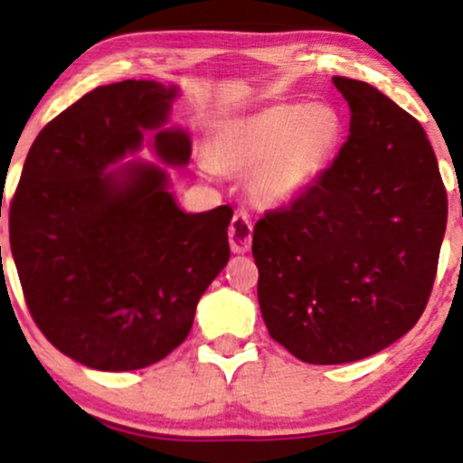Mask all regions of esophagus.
I'll list each match as a JSON object with an SVG mask.
<instances>
[{
    "label": "esophagus",
    "instance_id": "34e87169",
    "mask_svg": "<svg viewBox=\"0 0 463 463\" xmlns=\"http://www.w3.org/2000/svg\"><path fill=\"white\" fill-rule=\"evenodd\" d=\"M228 241H231V250L237 254L248 252L252 246V220L246 211H235L231 220V228H228Z\"/></svg>",
    "mask_w": 463,
    "mask_h": 463
}]
</instances>
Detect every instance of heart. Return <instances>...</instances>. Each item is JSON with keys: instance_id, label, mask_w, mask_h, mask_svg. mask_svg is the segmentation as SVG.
Wrapping results in <instances>:
<instances>
[{"instance_id": "heart-1", "label": "heart", "mask_w": 463, "mask_h": 463, "mask_svg": "<svg viewBox=\"0 0 463 463\" xmlns=\"http://www.w3.org/2000/svg\"><path fill=\"white\" fill-rule=\"evenodd\" d=\"M342 139L344 121L333 106L274 104L222 126L206 167L252 171L254 198L261 204H287L331 167Z\"/></svg>"}]
</instances>
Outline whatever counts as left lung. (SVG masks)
Here are the masks:
<instances>
[{
    "label": "left lung",
    "mask_w": 463,
    "mask_h": 463,
    "mask_svg": "<svg viewBox=\"0 0 463 463\" xmlns=\"http://www.w3.org/2000/svg\"><path fill=\"white\" fill-rule=\"evenodd\" d=\"M333 82L350 106L346 143L252 235L269 337L313 365L370 357L413 328L446 231V189L418 119L368 82Z\"/></svg>",
    "instance_id": "left-lung-1"
}]
</instances>
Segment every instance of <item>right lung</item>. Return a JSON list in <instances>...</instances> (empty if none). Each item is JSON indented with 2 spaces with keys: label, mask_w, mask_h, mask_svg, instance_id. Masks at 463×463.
<instances>
[{
  "label": "right lung",
  "mask_w": 463,
  "mask_h": 463,
  "mask_svg": "<svg viewBox=\"0 0 463 463\" xmlns=\"http://www.w3.org/2000/svg\"><path fill=\"white\" fill-rule=\"evenodd\" d=\"M176 89L124 80L93 89L32 143L10 202V250L32 320L52 346L95 370H139L187 339L195 307L231 259L232 211L184 213L161 167L130 163ZM163 161L189 163L183 130H161Z\"/></svg>",
  "instance_id": "add662e5"
}]
</instances>
